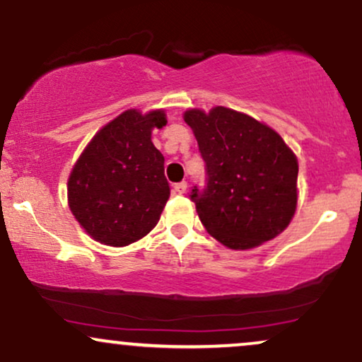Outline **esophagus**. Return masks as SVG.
Returning <instances> with one entry per match:
<instances>
[{"instance_id": "34e87169", "label": "esophagus", "mask_w": 362, "mask_h": 362, "mask_svg": "<svg viewBox=\"0 0 362 362\" xmlns=\"http://www.w3.org/2000/svg\"><path fill=\"white\" fill-rule=\"evenodd\" d=\"M187 190V182H178V184L173 185V192L175 194H184Z\"/></svg>"}]
</instances>
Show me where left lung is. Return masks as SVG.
<instances>
[{"instance_id":"8db88e82","label":"left lung","mask_w":362,"mask_h":362,"mask_svg":"<svg viewBox=\"0 0 362 362\" xmlns=\"http://www.w3.org/2000/svg\"><path fill=\"white\" fill-rule=\"evenodd\" d=\"M184 119L206 163V185L189 197L207 233L247 250L284 231L296 211L298 161L281 136L226 107L187 110Z\"/></svg>"}]
</instances>
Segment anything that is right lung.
I'll list each match as a JSON object with an SVG mask.
<instances>
[{
    "label": "right lung",
    "mask_w": 362,
    "mask_h": 362,
    "mask_svg": "<svg viewBox=\"0 0 362 362\" xmlns=\"http://www.w3.org/2000/svg\"><path fill=\"white\" fill-rule=\"evenodd\" d=\"M165 124L163 110L124 112L95 134L74 165L69 207L97 242L126 247L156 226L170 185L151 131Z\"/></svg>",
    "instance_id": "right-lung-1"
}]
</instances>
